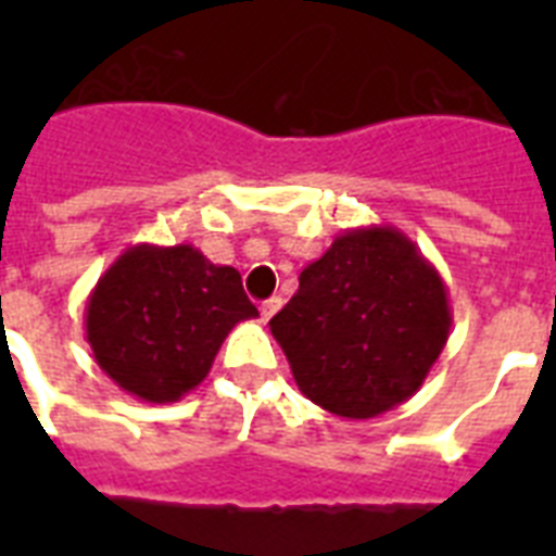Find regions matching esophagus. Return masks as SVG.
Listing matches in <instances>:
<instances>
[{
	"instance_id": "1",
	"label": "esophagus",
	"mask_w": 556,
	"mask_h": 556,
	"mask_svg": "<svg viewBox=\"0 0 556 556\" xmlns=\"http://www.w3.org/2000/svg\"><path fill=\"white\" fill-rule=\"evenodd\" d=\"M282 308V296H270V300H265V303L260 305V314H262V320H270L274 314Z\"/></svg>"
}]
</instances>
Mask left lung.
<instances>
[{"label":"left lung","mask_w":556,"mask_h":556,"mask_svg":"<svg viewBox=\"0 0 556 556\" xmlns=\"http://www.w3.org/2000/svg\"><path fill=\"white\" fill-rule=\"evenodd\" d=\"M300 392L340 418H375L421 389L447 346V286L397 227L340 233L268 323Z\"/></svg>","instance_id":"8db88e82"}]
</instances>
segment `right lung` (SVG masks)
<instances>
[{"mask_svg":"<svg viewBox=\"0 0 556 556\" xmlns=\"http://www.w3.org/2000/svg\"><path fill=\"white\" fill-rule=\"evenodd\" d=\"M260 317L230 265L192 244H132L86 303V340L98 366L129 395L169 404L207 378L236 323Z\"/></svg>","mask_w":556,"mask_h":556,"instance_id":"1","label":"right lung"}]
</instances>
